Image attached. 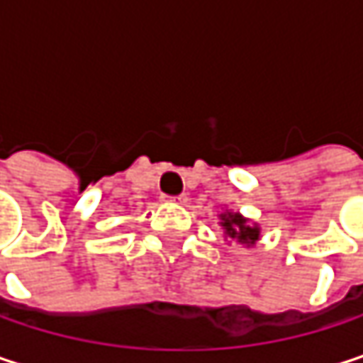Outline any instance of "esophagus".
<instances>
[{
  "label": "esophagus",
  "instance_id": "34e87169",
  "mask_svg": "<svg viewBox=\"0 0 363 363\" xmlns=\"http://www.w3.org/2000/svg\"><path fill=\"white\" fill-rule=\"evenodd\" d=\"M166 199H170V201H174V203H186V195H179V197H166Z\"/></svg>",
  "mask_w": 363,
  "mask_h": 363
}]
</instances>
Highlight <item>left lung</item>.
<instances>
[{
    "instance_id": "left-lung-1",
    "label": "left lung",
    "mask_w": 363,
    "mask_h": 363,
    "mask_svg": "<svg viewBox=\"0 0 363 363\" xmlns=\"http://www.w3.org/2000/svg\"><path fill=\"white\" fill-rule=\"evenodd\" d=\"M220 218V227L225 233V240H235L238 244L246 246V248H254L256 242L260 240V225L252 223L250 218H246L240 212L233 210H223L218 214Z\"/></svg>"
}]
</instances>
